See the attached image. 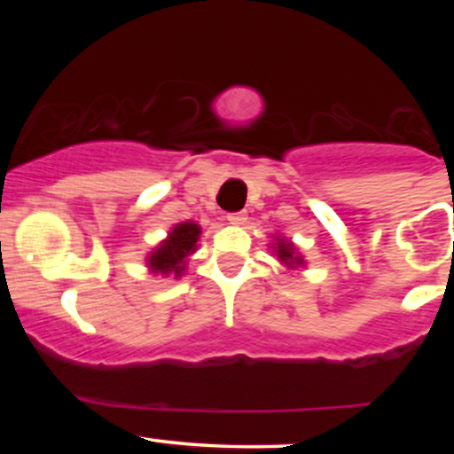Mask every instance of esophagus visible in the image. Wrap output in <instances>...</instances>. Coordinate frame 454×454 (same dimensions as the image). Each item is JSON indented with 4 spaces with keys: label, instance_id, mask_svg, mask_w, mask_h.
I'll list each match as a JSON object with an SVG mask.
<instances>
[{
    "label": "esophagus",
    "instance_id": "34e87169",
    "mask_svg": "<svg viewBox=\"0 0 454 454\" xmlns=\"http://www.w3.org/2000/svg\"><path fill=\"white\" fill-rule=\"evenodd\" d=\"M226 220H228V223H232V226H243V223L247 222V213H245V211L228 213Z\"/></svg>",
    "mask_w": 454,
    "mask_h": 454
}]
</instances>
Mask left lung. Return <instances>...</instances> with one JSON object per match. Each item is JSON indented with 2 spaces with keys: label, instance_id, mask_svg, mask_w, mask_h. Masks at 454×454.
Here are the masks:
<instances>
[{
  "label": "left lung",
  "instance_id": "obj_1",
  "mask_svg": "<svg viewBox=\"0 0 454 454\" xmlns=\"http://www.w3.org/2000/svg\"><path fill=\"white\" fill-rule=\"evenodd\" d=\"M270 249H273L275 256H278L279 262L288 270L305 269V258L301 256L299 247H296L290 239L281 237V234H275L273 243H270Z\"/></svg>",
  "mask_w": 454,
  "mask_h": 454
}]
</instances>
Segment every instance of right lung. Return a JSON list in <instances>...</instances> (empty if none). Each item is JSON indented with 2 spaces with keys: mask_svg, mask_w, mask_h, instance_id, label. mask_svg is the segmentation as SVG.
<instances>
[{
  "mask_svg": "<svg viewBox=\"0 0 454 454\" xmlns=\"http://www.w3.org/2000/svg\"><path fill=\"white\" fill-rule=\"evenodd\" d=\"M200 232L202 228L192 220L175 223L166 234V239H161L145 258L149 273L179 279L185 273L187 260L198 249Z\"/></svg>",
  "mask_w": 454,
  "mask_h": 454,
  "instance_id": "obj_1",
  "label": "right lung"
}]
</instances>
